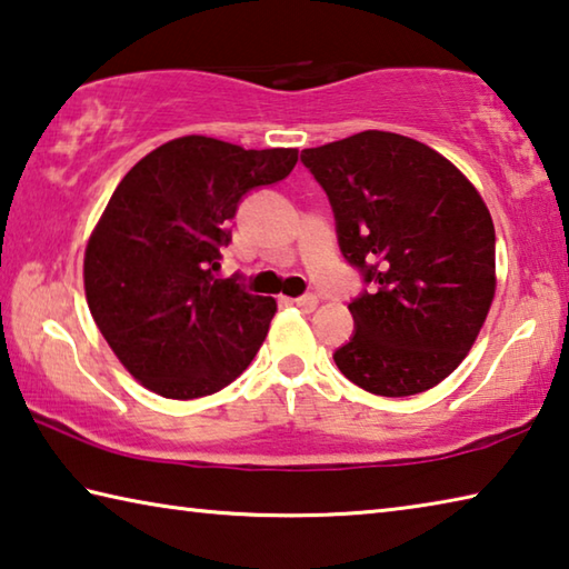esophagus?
I'll return each instance as SVG.
<instances>
[{
    "label": "esophagus",
    "instance_id": "obj_1",
    "mask_svg": "<svg viewBox=\"0 0 569 569\" xmlns=\"http://www.w3.org/2000/svg\"><path fill=\"white\" fill-rule=\"evenodd\" d=\"M291 303L301 308V311H308V313H311L313 308L319 306V298H316V296H301V298H293Z\"/></svg>",
    "mask_w": 569,
    "mask_h": 569
}]
</instances>
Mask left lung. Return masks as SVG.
Returning a JSON list of instances; mask_svg holds the SVG:
<instances>
[{"instance_id":"left-lung-1","label":"left lung","mask_w":569,"mask_h":569,"mask_svg":"<svg viewBox=\"0 0 569 569\" xmlns=\"http://www.w3.org/2000/svg\"><path fill=\"white\" fill-rule=\"evenodd\" d=\"M336 216L346 261L379 286L349 303L356 333L333 353L377 397L445 381L495 301V223L455 162L419 140L363 130L301 152Z\"/></svg>"}]
</instances>
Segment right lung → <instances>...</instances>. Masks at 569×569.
<instances>
[{"instance_id":"obj_1","label":"right lung","mask_w":569,"mask_h":569,"mask_svg":"<svg viewBox=\"0 0 569 569\" xmlns=\"http://www.w3.org/2000/svg\"><path fill=\"white\" fill-rule=\"evenodd\" d=\"M296 160V148L186 134L148 152L114 188L84 248V296L112 353L146 389L210 397L253 361L276 298L213 271L238 200L283 180Z\"/></svg>"}]
</instances>
